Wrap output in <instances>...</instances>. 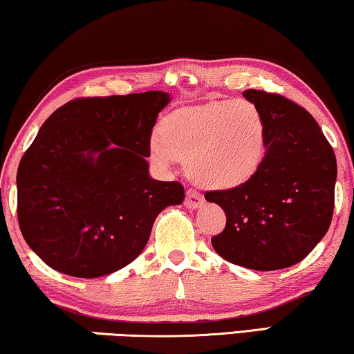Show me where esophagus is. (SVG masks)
<instances>
[{
	"mask_svg": "<svg viewBox=\"0 0 354 354\" xmlns=\"http://www.w3.org/2000/svg\"><path fill=\"white\" fill-rule=\"evenodd\" d=\"M203 203H204L203 196L196 192L194 188H189L187 192V199H185V205H187L188 209H199L201 205H203Z\"/></svg>",
	"mask_w": 354,
	"mask_h": 354,
	"instance_id": "esophagus-1",
	"label": "esophagus"
}]
</instances>
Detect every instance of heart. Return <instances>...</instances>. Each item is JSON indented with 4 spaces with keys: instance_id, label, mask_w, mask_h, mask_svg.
Listing matches in <instances>:
<instances>
[{
    "instance_id": "b5f03b06",
    "label": "heart",
    "mask_w": 354,
    "mask_h": 354,
    "mask_svg": "<svg viewBox=\"0 0 354 354\" xmlns=\"http://www.w3.org/2000/svg\"><path fill=\"white\" fill-rule=\"evenodd\" d=\"M268 124L252 101H212L183 107L161 120L151 136L150 153L162 167L188 158V172L210 188H236L263 165Z\"/></svg>"
}]
</instances>
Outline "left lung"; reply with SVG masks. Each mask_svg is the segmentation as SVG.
<instances>
[{"label":"left lung","mask_w":354,"mask_h":354,"mask_svg":"<svg viewBox=\"0 0 354 354\" xmlns=\"http://www.w3.org/2000/svg\"><path fill=\"white\" fill-rule=\"evenodd\" d=\"M243 96L263 112L268 149L248 182L205 193L226 214L225 230L212 237V247L242 268L279 270L301 263L329 230L335 155L304 107L263 90H245Z\"/></svg>","instance_id":"left-lung-1"}]
</instances>
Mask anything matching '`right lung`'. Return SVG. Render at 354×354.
Instances as JSON below:
<instances>
[{
    "label": "right lung",
    "mask_w": 354,
    "mask_h": 354,
    "mask_svg": "<svg viewBox=\"0 0 354 354\" xmlns=\"http://www.w3.org/2000/svg\"><path fill=\"white\" fill-rule=\"evenodd\" d=\"M165 91L77 97L58 107L21 156L17 216L47 266L79 279L120 270L139 257L180 182L149 176L150 138Z\"/></svg>",
    "instance_id": "obj_1"
}]
</instances>
